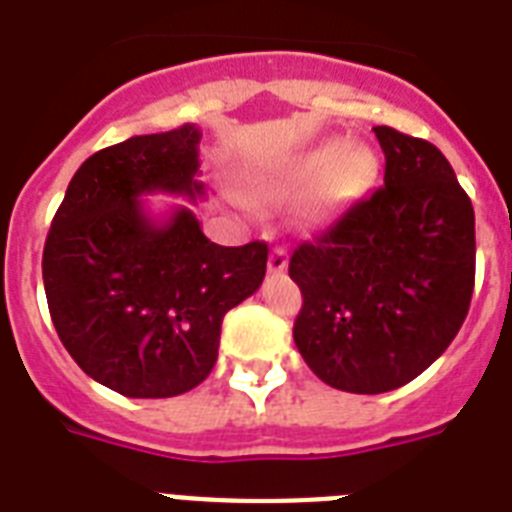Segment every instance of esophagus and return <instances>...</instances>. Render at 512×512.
I'll return each mask as SVG.
<instances>
[{
	"label": "esophagus",
	"mask_w": 512,
	"mask_h": 512,
	"mask_svg": "<svg viewBox=\"0 0 512 512\" xmlns=\"http://www.w3.org/2000/svg\"><path fill=\"white\" fill-rule=\"evenodd\" d=\"M287 269V248L285 246H274L272 253H269V272L282 274Z\"/></svg>",
	"instance_id": "34e87169"
}]
</instances>
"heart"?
Wrapping results in <instances>:
<instances>
[{
	"label": "heart",
	"instance_id": "heart-1",
	"mask_svg": "<svg viewBox=\"0 0 512 512\" xmlns=\"http://www.w3.org/2000/svg\"><path fill=\"white\" fill-rule=\"evenodd\" d=\"M377 170L379 162L371 146L324 138L314 146L259 164L248 177V185L253 196L266 204H282L311 185L298 217L303 225H316L363 196Z\"/></svg>",
	"mask_w": 512,
	"mask_h": 512
}]
</instances>
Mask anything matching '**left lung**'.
<instances>
[{
  "label": "left lung",
  "mask_w": 512,
  "mask_h": 512,
  "mask_svg": "<svg viewBox=\"0 0 512 512\" xmlns=\"http://www.w3.org/2000/svg\"><path fill=\"white\" fill-rule=\"evenodd\" d=\"M384 185L301 243L290 277L303 308L293 337L329 387L398 390L455 340L474 293V206L445 154L395 128H374Z\"/></svg>",
  "instance_id": "8db88e82"
}]
</instances>
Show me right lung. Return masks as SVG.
<instances>
[{
  "mask_svg": "<svg viewBox=\"0 0 512 512\" xmlns=\"http://www.w3.org/2000/svg\"><path fill=\"white\" fill-rule=\"evenodd\" d=\"M196 125L133 135L80 164L44 246V287L59 340L88 377L125 398H175L209 377L222 319L259 290L264 240L217 246L196 214L164 222L146 193L201 198Z\"/></svg>",
  "mask_w": 512,
  "mask_h": 512,
  "instance_id": "1",
  "label": "right lung"
}]
</instances>
